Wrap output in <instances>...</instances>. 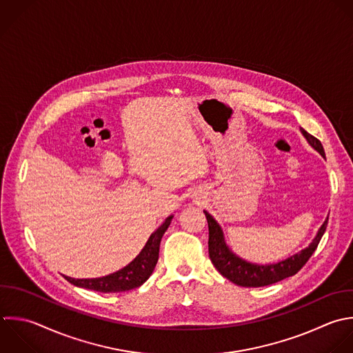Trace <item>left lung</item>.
Listing matches in <instances>:
<instances>
[{
    "instance_id": "8db88e82",
    "label": "left lung",
    "mask_w": 353,
    "mask_h": 353,
    "mask_svg": "<svg viewBox=\"0 0 353 353\" xmlns=\"http://www.w3.org/2000/svg\"><path fill=\"white\" fill-rule=\"evenodd\" d=\"M301 132L306 138L307 143L324 157V149L320 141L313 135L307 134L303 128H301ZM204 214L208 222V254L212 265L223 277L241 287H263L277 283L285 277L294 276L307 262V259L317 248L319 241L325 232L328 221V218H325L309 247L301 250L298 254L291 255L290 258L280 261L277 263L258 265L247 262L237 256L236 254H233L232 250L225 243L223 232L219 223L207 211H204Z\"/></svg>"
}]
</instances>
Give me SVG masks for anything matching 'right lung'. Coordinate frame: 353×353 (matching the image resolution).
I'll list each match as a JSON object with an SVG mask.
<instances>
[{"instance_id":"obj_1","label":"right lung","mask_w":353,"mask_h":353,"mask_svg":"<svg viewBox=\"0 0 353 353\" xmlns=\"http://www.w3.org/2000/svg\"><path fill=\"white\" fill-rule=\"evenodd\" d=\"M171 219H172V215L168 216L163 222V225L150 234L142 251L137 255V258L132 262H130L123 269L114 273H110L108 276L95 277V279H73L68 276H65V279L77 287H83V288H88L99 292H121V291H128L142 285L150 277V274L156 268V263L159 261L160 241L163 239V234L168 229Z\"/></svg>"}]
</instances>
